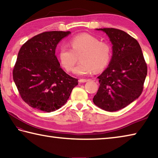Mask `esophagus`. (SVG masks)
Segmentation results:
<instances>
[{"mask_svg":"<svg viewBox=\"0 0 158 158\" xmlns=\"http://www.w3.org/2000/svg\"><path fill=\"white\" fill-rule=\"evenodd\" d=\"M89 80L88 79H80L79 80V83H85V82H87Z\"/></svg>","mask_w":158,"mask_h":158,"instance_id":"34e87169","label":"esophagus"}]
</instances>
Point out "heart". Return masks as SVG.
Wrapping results in <instances>:
<instances>
[{
	"mask_svg": "<svg viewBox=\"0 0 158 158\" xmlns=\"http://www.w3.org/2000/svg\"><path fill=\"white\" fill-rule=\"evenodd\" d=\"M69 49L61 45L58 53L60 65L68 72L73 70L79 55L81 60L74 69L77 75H86L93 71L98 73L105 69L110 62L112 49L110 44L100 41L99 38L89 33H81L72 37Z\"/></svg>",
	"mask_w": 158,
	"mask_h": 158,
	"instance_id": "b5f03b06",
	"label": "heart"
}]
</instances>
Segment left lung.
Returning a JSON list of instances; mask_svg holds the SVG:
<instances>
[{"mask_svg": "<svg viewBox=\"0 0 158 158\" xmlns=\"http://www.w3.org/2000/svg\"><path fill=\"white\" fill-rule=\"evenodd\" d=\"M109 36L111 60L98 78L100 87L93 100L107 111L123 109L141 95L147 75V65L139 42L125 31L113 28H99Z\"/></svg>", "mask_w": 158, "mask_h": 158, "instance_id": "1", "label": "left lung"}]
</instances>
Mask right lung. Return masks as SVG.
I'll return each instance as SVG.
<instances>
[{"label":"right lung","instance_id":"right-lung-1","mask_svg":"<svg viewBox=\"0 0 158 158\" xmlns=\"http://www.w3.org/2000/svg\"><path fill=\"white\" fill-rule=\"evenodd\" d=\"M69 31L44 32L21 46L13 69L21 98L31 107L52 112L66 103L78 79L60 67L56 48Z\"/></svg>","mask_w":158,"mask_h":158}]
</instances>
